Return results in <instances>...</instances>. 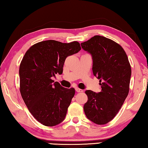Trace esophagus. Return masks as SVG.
<instances>
[{
    "mask_svg": "<svg viewBox=\"0 0 148 148\" xmlns=\"http://www.w3.org/2000/svg\"><path fill=\"white\" fill-rule=\"evenodd\" d=\"M75 90H76V92H83V91H84L83 90L80 89V88H75Z\"/></svg>",
    "mask_w": 148,
    "mask_h": 148,
    "instance_id": "34e87169",
    "label": "esophagus"
}]
</instances>
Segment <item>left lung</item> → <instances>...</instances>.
<instances>
[{
	"instance_id": "1",
	"label": "left lung",
	"mask_w": 148,
	"mask_h": 148,
	"mask_svg": "<svg viewBox=\"0 0 148 148\" xmlns=\"http://www.w3.org/2000/svg\"><path fill=\"white\" fill-rule=\"evenodd\" d=\"M92 56V71L99 79L101 91L86 90L88 101L84 111L88 119L98 125L109 122L117 114L127 97L131 68L126 53L120 45L101 36L81 43Z\"/></svg>"
}]
</instances>
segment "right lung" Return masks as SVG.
<instances>
[{
    "label": "right lung",
    "instance_id": "obj_1",
    "mask_svg": "<svg viewBox=\"0 0 148 148\" xmlns=\"http://www.w3.org/2000/svg\"><path fill=\"white\" fill-rule=\"evenodd\" d=\"M81 49L78 41L46 40L31 46L23 56L19 66L21 94L30 112L43 125H56L66 117L75 91L54 82L53 77L62 73L67 57Z\"/></svg>",
    "mask_w": 148,
    "mask_h": 148
}]
</instances>
